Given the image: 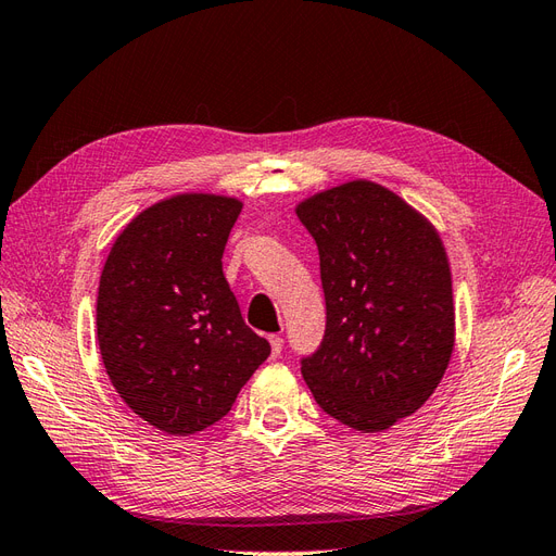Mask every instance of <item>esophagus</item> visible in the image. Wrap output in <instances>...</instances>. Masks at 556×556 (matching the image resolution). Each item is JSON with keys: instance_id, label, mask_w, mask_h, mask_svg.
<instances>
[{"instance_id": "1", "label": "esophagus", "mask_w": 556, "mask_h": 556, "mask_svg": "<svg viewBox=\"0 0 556 556\" xmlns=\"http://www.w3.org/2000/svg\"><path fill=\"white\" fill-rule=\"evenodd\" d=\"M268 343H271V355L278 357L280 352H282V339H280V336L271 333V336H268Z\"/></svg>"}]
</instances>
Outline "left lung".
<instances>
[{
	"label": "left lung",
	"mask_w": 556,
	"mask_h": 556,
	"mask_svg": "<svg viewBox=\"0 0 556 556\" xmlns=\"http://www.w3.org/2000/svg\"><path fill=\"white\" fill-rule=\"evenodd\" d=\"M319 252L327 327L301 359L317 406L374 433L413 415L439 387L454 348L452 276L439 231L371 180L296 206Z\"/></svg>",
	"instance_id": "8db88e82"
}]
</instances>
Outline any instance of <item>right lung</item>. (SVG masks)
Wrapping results in <instances>:
<instances>
[{
  "label": "right lung",
  "mask_w": 556,
  "mask_h": 556,
  "mask_svg": "<svg viewBox=\"0 0 556 556\" xmlns=\"http://www.w3.org/2000/svg\"><path fill=\"white\" fill-rule=\"evenodd\" d=\"M241 201L176 194L121 231L97 294L106 374L148 425L188 435L223 419L271 345L241 317L223 252Z\"/></svg>",
  "instance_id": "right-lung-1"
}]
</instances>
